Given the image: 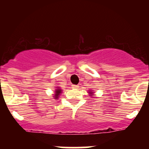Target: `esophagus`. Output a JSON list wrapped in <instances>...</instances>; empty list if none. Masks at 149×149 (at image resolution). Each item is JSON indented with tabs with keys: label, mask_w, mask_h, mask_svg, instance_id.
<instances>
[{
	"label": "esophagus",
	"mask_w": 149,
	"mask_h": 149,
	"mask_svg": "<svg viewBox=\"0 0 149 149\" xmlns=\"http://www.w3.org/2000/svg\"><path fill=\"white\" fill-rule=\"evenodd\" d=\"M79 87V85H72V88H78Z\"/></svg>",
	"instance_id": "1"
}]
</instances>
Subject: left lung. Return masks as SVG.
I'll return each instance as SVG.
<instances>
[{
  "instance_id": "left-lung-1",
  "label": "left lung",
  "mask_w": 149,
  "mask_h": 149,
  "mask_svg": "<svg viewBox=\"0 0 149 149\" xmlns=\"http://www.w3.org/2000/svg\"><path fill=\"white\" fill-rule=\"evenodd\" d=\"M90 94H93V93H91V92H90Z\"/></svg>"
}]
</instances>
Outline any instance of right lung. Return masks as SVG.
<instances>
[{
    "instance_id": "right-lung-1",
    "label": "right lung",
    "mask_w": 149,
    "mask_h": 149,
    "mask_svg": "<svg viewBox=\"0 0 149 149\" xmlns=\"http://www.w3.org/2000/svg\"><path fill=\"white\" fill-rule=\"evenodd\" d=\"M61 88H56V90H55V98H56V99H58V96L60 95V94H61Z\"/></svg>"
}]
</instances>
